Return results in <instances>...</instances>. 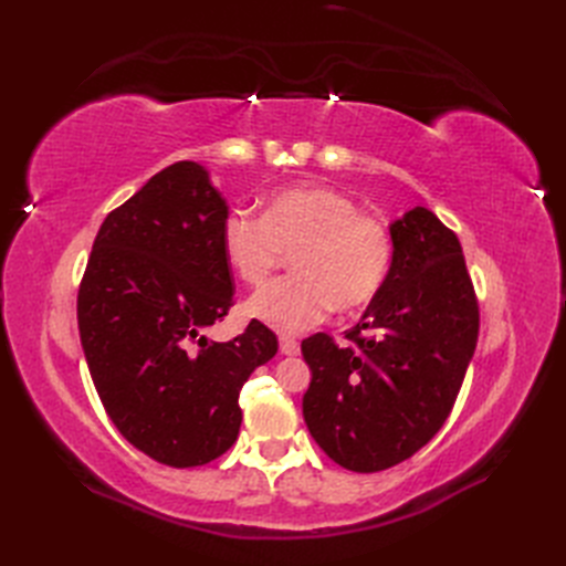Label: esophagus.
<instances>
[{
	"instance_id": "1",
	"label": "esophagus",
	"mask_w": 566,
	"mask_h": 566,
	"mask_svg": "<svg viewBox=\"0 0 566 566\" xmlns=\"http://www.w3.org/2000/svg\"><path fill=\"white\" fill-rule=\"evenodd\" d=\"M279 347H281L283 356H297L300 354V345H297L293 337H281L279 339Z\"/></svg>"
}]
</instances>
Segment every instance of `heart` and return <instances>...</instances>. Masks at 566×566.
I'll list each match as a JSON object with an SVG mask.
<instances>
[{
  "mask_svg": "<svg viewBox=\"0 0 566 566\" xmlns=\"http://www.w3.org/2000/svg\"><path fill=\"white\" fill-rule=\"evenodd\" d=\"M221 252L235 276L262 285L293 254V276L269 283L245 302V314L295 335L328 318L333 306L354 312L385 285L391 231L335 188L302 184L269 193L262 217L233 208L219 231Z\"/></svg>",
  "mask_w": 566,
  "mask_h": 566,
  "instance_id": "obj_1",
  "label": "heart"
}]
</instances>
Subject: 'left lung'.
I'll return each instance as SVG.
<instances>
[{
	"label": "left lung",
	"mask_w": 566,
	"mask_h": 566,
	"mask_svg": "<svg viewBox=\"0 0 566 566\" xmlns=\"http://www.w3.org/2000/svg\"><path fill=\"white\" fill-rule=\"evenodd\" d=\"M394 260L347 347L302 342L312 382L302 399L314 441L337 465L380 472L447 422L479 335V306L458 235L427 208L389 224Z\"/></svg>",
	"instance_id": "8db88e82"
}]
</instances>
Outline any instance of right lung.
Here are the masks:
<instances>
[{
    "instance_id": "add662e5",
    "label": "right lung",
    "mask_w": 566,
    "mask_h": 566,
    "mask_svg": "<svg viewBox=\"0 0 566 566\" xmlns=\"http://www.w3.org/2000/svg\"><path fill=\"white\" fill-rule=\"evenodd\" d=\"M227 214L208 169L169 165L104 219L80 283V339L98 399L132 447L169 468L233 447L238 394L279 352L254 318L229 342L205 337L233 304L219 243Z\"/></svg>"
}]
</instances>
